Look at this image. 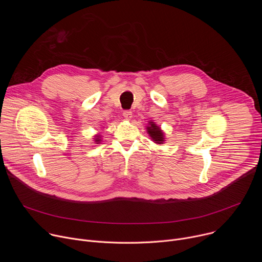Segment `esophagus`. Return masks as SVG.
I'll return each instance as SVG.
<instances>
[{"label":"esophagus","instance_id":"esophagus-1","mask_svg":"<svg viewBox=\"0 0 262 262\" xmlns=\"http://www.w3.org/2000/svg\"><path fill=\"white\" fill-rule=\"evenodd\" d=\"M123 117L126 119V120H129L132 117H133V112L130 110H125L123 111Z\"/></svg>","mask_w":262,"mask_h":262}]
</instances>
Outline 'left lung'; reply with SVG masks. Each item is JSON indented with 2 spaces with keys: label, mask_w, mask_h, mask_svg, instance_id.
<instances>
[{
  "label": "left lung",
  "mask_w": 262,
  "mask_h": 262,
  "mask_svg": "<svg viewBox=\"0 0 262 262\" xmlns=\"http://www.w3.org/2000/svg\"><path fill=\"white\" fill-rule=\"evenodd\" d=\"M147 133L150 136L152 141L157 144H164L165 142V135L164 132L161 129L160 126H158L155 122L149 121V124L147 126Z\"/></svg>",
  "instance_id": "1"
}]
</instances>
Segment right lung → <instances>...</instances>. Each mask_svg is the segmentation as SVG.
<instances>
[{
  "label": "right lung",
  "mask_w": 262,
  "mask_h": 262,
  "mask_svg": "<svg viewBox=\"0 0 262 262\" xmlns=\"http://www.w3.org/2000/svg\"><path fill=\"white\" fill-rule=\"evenodd\" d=\"M95 142H96V144H98L99 142H100V136L99 135H97V136H95V140H94Z\"/></svg>",
  "instance_id": "1"
}]
</instances>
